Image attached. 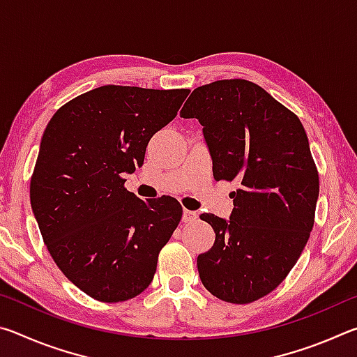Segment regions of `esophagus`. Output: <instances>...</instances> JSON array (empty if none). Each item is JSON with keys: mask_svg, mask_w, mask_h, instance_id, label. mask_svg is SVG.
Segmentation results:
<instances>
[{"mask_svg": "<svg viewBox=\"0 0 357 357\" xmlns=\"http://www.w3.org/2000/svg\"><path fill=\"white\" fill-rule=\"evenodd\" d=\"M197 219H198V214H197V213H193V211L184 209V213H183V222L192 223V222H195Z\"/></svg>", "mask_w": 357, "mask_h": 357, "instance_id": "esophagus-1", "label": "esophagus"}]
</instances>
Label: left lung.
<instances>
[{
	"mask_svg": "<svg viewBox=\"0 0 357 357\" xmlns=\"http://www.w3.org/2000/svg\"><path fill=\"white\" fill-rule=\"evenodd\" d=\"M181 116L203 126L214 179L239 184L229 222L200 215L215 243L198 255V274L215 298L250 304L285 280L310 238L319 178L309 138L291 110L243 78L195 88Z\"/></svg>",
	"mask_w": 357,
	"mask_h": 357,
	"instance_id": "left-lung-1",
	"label": "left lung"
}]
</instances>
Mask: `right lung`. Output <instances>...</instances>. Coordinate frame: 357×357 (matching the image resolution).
I'll return each mask as SVG.
<instances>
[{
	"label": "right lung",
	"mask_w": 357,
	"mask_h": 357,
	"mask_svg": "<svg viewBox=\"0 0 357 357\" xmlns=\"http://www.w3.org/2000/svg\"><path fill=\"white\" fill-rule=\"evenodd\" d=\"M190 89L105 86L53 114L40 140L29 198L61 273L100 302L135 298L183 217L172 197L143 202L124 173L143 165L151 138L176 116Z\"/></svg>",
	"instance_id": "right-lung-1"
}]
</instances>
